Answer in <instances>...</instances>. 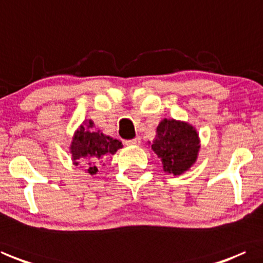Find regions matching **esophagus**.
Segmentation results:
<instances>
[{
  "instance_id": "34e87169",
  "label": "esophagus",
  "mask_w": 263,
  "mask_h": 263,
  "mask_svg": "<svg viewBox=\"0 0 263 263\" xmlns=\"http://www.w3.org/2000/svg\"><path fill=\"white\" fill-rule=\"evenodd\" d=\"M125 143H126L127 145H138L140 143V138H139V137H136V138H133V139L126 140Z\"/></svg>"
}]
</instances>
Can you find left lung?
I'll list each match as a JSON object with an SVG mask.
<instances>
[{"label":"left lung","mask_w":263,"mask_h":263,"mask_svg":"<svg viewBox=\"0 0 263 263\" xmlns=\"http://www.w3.org/2000/svg\"><path fill=\"white\" fill-rule=\"evenodd\" d=\"M199 145L198 133L185 121L163 119L156 131L151 148L160 158L163 170L179 176L187 171L197 159Z\"/></svg>","instance_id":"1"}]
</instances>
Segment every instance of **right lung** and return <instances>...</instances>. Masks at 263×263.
<instances>
[{"instance_id": "add662e5", "label": "right lung", "mask_w": 263, "mask_h": 263, "mask_svg": "<svg viewBox=\"0 0 263 263\" xmlns=\"http://www.w3.org/2000/svg\"><path fill=\"white\" fill-rule=\"evenodd\" d=\"M92 120H85L74 133L69 150L74 165L80 162H87V172L94 175L98 167L108 156L115 155L123 144L119 140L105 136L100 131L94 130Z\"/></svg>"}]
</instances>
